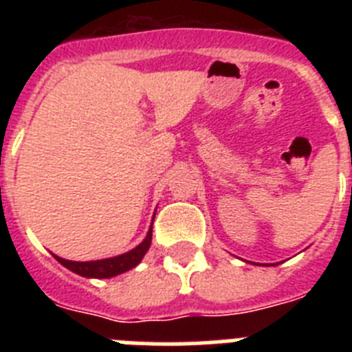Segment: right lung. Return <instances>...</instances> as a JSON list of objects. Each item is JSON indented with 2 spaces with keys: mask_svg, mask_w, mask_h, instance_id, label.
I'll return each mask as SVG.
<instances>
[{
  "mask_svg": "<svg viewBox=\"0 0 352 352\" xmlns=\"http://www.w3.org/2000/svg\"><path fill=\"white\" fill-rule=\"evenodd\" d=\"M151 232H153V222L149 227L148 234L142 239V243H139L138 247L132 248L126 254H121L116 257H109V259H100V261H86V263H79V261H67L61 259V257L54 256L58 259V263H61L65 268H68L70 272L77 273L80 276H88V278H111V276L121 275V273L129 272V270L135 268L139 263L142 261L144 254L148 252L149 245H151Z\"/></svg>",
  "mask_w": 352,
  "mask_h": 352,
  "instance_id": "right-lung-1",
  "label": "right lung"
}]
</instances>
